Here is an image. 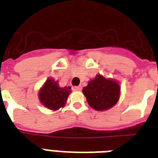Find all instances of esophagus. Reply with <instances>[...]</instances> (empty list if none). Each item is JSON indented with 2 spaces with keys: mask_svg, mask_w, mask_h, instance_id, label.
<instances>
[{
  "mask_svg": "<svg viewBox=\"0 0 158 158\" xmlns=\"http://www.w3.org/2000/svg\"><path fill=\"white\" fill-rule=\"evenodd\" d=\"M81 88H82V87H81V86H77V87H73V90H75V91H81Z\"/></svg>",
  "mask_w": 158,
  "mask_h": 158,
  "instance_id": "obj_1",
  "label": "esophagus"
}]
</instances>
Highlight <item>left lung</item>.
I'll use <instances>...</instances> for the list:
<instances>
[{"mask_svg":"<svg viewBox=\"0 0 158 158\" xmlns=\"http://www.w3.org/2000/svg\"><path fill=\"white\" fill-rule=\"evenodd\" d=\"M82 93L87 98L88 104L98 111L106 110L118 102L120 94V87L116 81L106 79L100 74L88 81Z\"/></svg>","mask_w":158,"mask_h":158,"instance_id":"left-lung-1","label":"left lung"}]
</instances>
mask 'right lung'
<instances>
[{"instance_id": "add662e5", "label": "right lung", "mask_w": 158, "mask_h": 158, "mask_svg": "<svg viewBox=\"0 0 158 158\" xmlns=\"http://www.w3.org/2000/svg\"><path fill=\"white\" fill-rule=\"evenodd\" d=\"M71 87H60L58 81L53 78H48L40 90L39 98L41 103L51 110H57L65 106L69 94L71 91Z\"/></svg>"}]
</instances>
